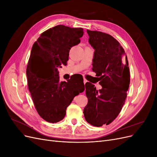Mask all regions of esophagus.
<instances>
[{
	"label": "esophagus",
	"mask_w": 157,
	"mask_h": 157,
	"mask_svg": "<svg viewBox=\"0 0 157 157\" xmlns=\"http://www.w3.org/2000/svg\"><path fill=\"white\" fill-rule=\"evenodd\" d=\"M87 82H88V81H87V80H86V78H84V84H86Z\"/></svg>",
	"instance_id": "esophagus-1"
}]
</instances>
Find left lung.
Wrapping results in <instances>:
<instances>
[{
    "mask_svg": "<svg viewBox=\"0 0 157 157\" xmlns=\"http://www.w3.org/2000/svg\"><path fill=\"white\" fill-rule=\"evenodd\" d=\"M88 42L95 50L92 71L102 86L85 84L88 104L84 109L86 121L94 126L108 125L115 119L124 105L130 82L128 61L124 50L111 35L87 30Z\"/></svg>",
    "mask_w": 157,
    "mask_h": 157,
    "instance_id": "8db88e82",
    "label": "left lung"
}]
</instances>
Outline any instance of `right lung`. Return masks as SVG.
<instances>
[{"label":"right lung","instance_id":"obj_1","mask_svg":"<svg viewBox=\"0 0 157 157\" xmlns=\"http://www.w3.org/2000/svg\"><path fill=\"white\" fill-rule=\"evenodd\" d=\"M83 34L82 28L59 25L42 33L33 45L26 70L28 88L36 111L47 122L63 120L73 98L84 90L83 78L60 82L58 71L67 65L69 50Z\"/></svg>","mask_w":157,"mask_h":157}]
</instances>
